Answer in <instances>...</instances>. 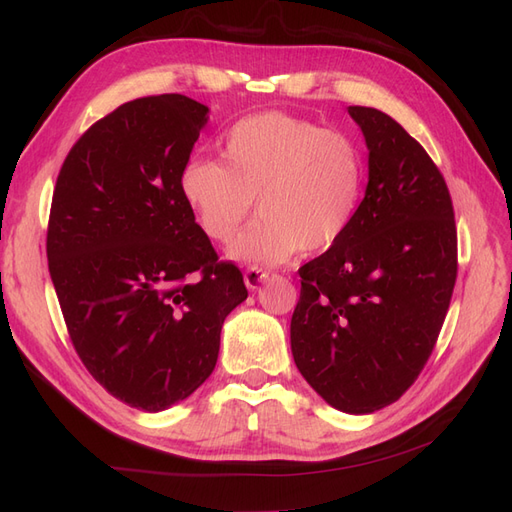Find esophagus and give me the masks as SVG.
<instances>
[{
  "instance_id": "esophagus-1",
  "label": "esophagus",
  "mask_w": 512,
  "mask_h": 512,
  "mask_svg": "<svg viewBox=\"0 0 512 512\" xmlns=\"http://www.w3.org/2000/svg\"><path fill=\"white\" fill-rule=\"evenodd\" d=\"M245 286L247 288H250V290H256L262 282H265L267 280V277H269V273L265 271V269H262V267H250V269H247L245 271Z\"/></svg>"
}]
</instances>
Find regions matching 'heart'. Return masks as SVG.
Masks as SVG:
<instances>
[{"mask_svg":"<svg viewBox=\"0 0 512 512\" xmlns=\"http://www.w3.org/2000/svg\"><path fill=\"white\" fill-rule=\"evenodd\" d=\"M367 164L346 132L280 111L239 119L218 160L181 168L179 192L192 220L215 243L235 239L256 211L262 218L230 247L245 262H282L297 250L320 254L346 237L365 194Z\"/></svg>","mask_w":512,"mask_h":512,"instance_id":"b5f03b06","label":"heart"}]
</instances>
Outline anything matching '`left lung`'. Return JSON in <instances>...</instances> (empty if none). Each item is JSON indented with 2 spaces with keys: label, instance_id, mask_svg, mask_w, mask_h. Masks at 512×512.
Wrapping results in <instances>:
<instances>
[{
  "label": "left lung",
  "instance_id": "left-lung-1",
  "mask_svg": "<svg viewBox=\"0 0 512 512\" xmlns=\"http://www.w3.org/2000/svg\"><path fill=\"white\" fill-rule=\"evenodd\" d=\"M369 149V183L346 237L299 269L294 363L333 408L393 404L438 342L457 280L451 192L421 143L378 108L348 106Z\"/></svg>",
  "mask_w": 512,
  "mask_h": 512
}]
</instances>
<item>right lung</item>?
Here are the masks:
<instances>
[{"label":"right lung","mask_w":512,"mask_h":512,"mask_svg":"<svg viewBox=\"0 0 512 512\" xmlns=\"http://www.w3.org/2000/svg\"><path fill=\"white\" fill-rule=\"evenodd\" d=\"M205 104L136 98L98 119L61 166L46 256L70 342L113 397L160 412L218 363L226 316L247 299L179 192Z\"/></svg>","instance_id":"obj_1"}]
</instances>
